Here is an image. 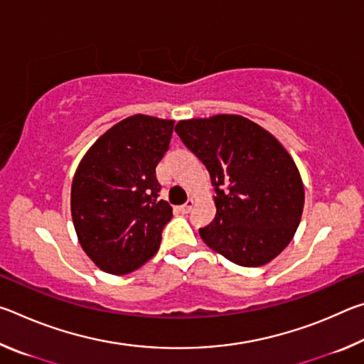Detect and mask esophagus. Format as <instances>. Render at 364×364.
Here are the masks:
<instances>
[{
	"label": "esophagus",
	"mask_w": 364,
	"mask_h": 364,
	"mask_svg": "<svg viewBox=\"0 0 364 364\" xmlns=\"http://www.w3.org/2000/svg\"><path fill=\"white\" fill-rule=\"evenodd\" d=\"M193 207H194V200H193V199H188L186 204L180 207V210H181L183 213H188V212H191V208H193Z\"/></svg>",
	"instance_id": "34e87169"
}]
</instances>
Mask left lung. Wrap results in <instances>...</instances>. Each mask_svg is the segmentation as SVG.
<instances>
[{"instance_id":"left-lung-1","label":"left lung","mask_w":364,"mask_h":364,"mask_svg":"<svg viewBox=\"0 0 364 364\" xmlns=\"http://www.w3.org/2000/svg\"><path fill=\"white\" fill-rule=\"evenodd\" d=\"M175 132L210 173L217 215L199 234L241 267L278 257L297 231L305 191L297 165L273 134L242 115L176 123Z\"/></svg>"}]
</instances>
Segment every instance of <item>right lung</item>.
<instances>
[{
  "mask_svg": "<svg viewBox=\"0 0 364 364\" xmlns=\"http://www.w3.org/2000/svg\"><path fill=\"white\" fill-rule=\"evenodd\" d=\"M173 120L132 115L85 154L72 181L70 210L80 245L96 267L128 274L156 255L171 207L159 200L156 167Z\"/></svg>",
  "mask_w": 364,
  "mask_h": 364,
  "instance_id": "add662e5",
  "label": "right lung"
}]
</instances>
